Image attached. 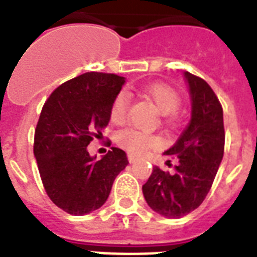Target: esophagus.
<instances>
[{
	"label": "esophagus",
	"mask_w": 257,
	"mask_h": 257,
	"mask_svg": "<svg viewBox=\"0 0 257 257\" xmlns=\"http://www.w3.org/2000/svg\"><path fill=\"white\" fill-rule=\"evenodd\" d=\"M138 160V157H135V156H133V154H128V161H130L131 164H134L135 161Z\"/></svg>",
	"instance_id": "34e87169"
}]
</instances>
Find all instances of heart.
I'll return each mask as SVG.
<instances>
[{
  "label": "heart",
  "mask_w": 257,
  "mask_h": 257,
  "mask_svg": "<svg viewBox=\"0 0 257 257\" xmlns=\"http://www.w3.org/2000/svg\"><path fill=\"white\" fill-rule=\"evenodd\" d=\"M145 95L149 97L161 115H170L180 107L181 97L176 89L165 83H153L145 88ZM128 108V96L126 92H119L111 104L110 116L114 123H122L126 119ZM116 142L130 154H142L147 149H153L160 145V138L150 133L139 131L133 127H127L119 131Z\"/></svg>",
  "instance_id": "heart-1"
}]
</instances>
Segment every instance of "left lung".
<instances>
[{
	"instance_id": "1",
	"label": "left lung",
	"mask_w": 257,
	"mask_h": 257,
	"mask_svg": "<svg viewBox=\"0 0 257 257\" xmlns=\"http://www.w3.org/2000/svg\"><path fill=\"white\" fill-rule=\"evenodd\" d=\"M192 101L188 127L164 156L176 160V173L154 166L142 186L147 205L161 216L180 218L197 209L209 193L224 156L222 107L210 85L184 72Z\"/></svg>"
}]
</instances>
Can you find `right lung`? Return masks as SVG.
Masks as SVG:
<instances>
[{
	"mask_svg": "<svg viewBox=\"0 0 257 257\" xmlns=\"http://www.w3.org/2000/svg\"><path fill=\"white\" fill-rule=\"evenodd\" d=\"M124 83L126 77L112 73H83L57 87L41 110L33 153L45 192L67 213L99 209L128 165L118 147L99 161L87 150L110 122L111 104Z\"/></svg>",
	"mask_w": 257,
	"mask_h": 257,
	"instance_id": "1",
	"label": "right lung"
}]
</instances>
